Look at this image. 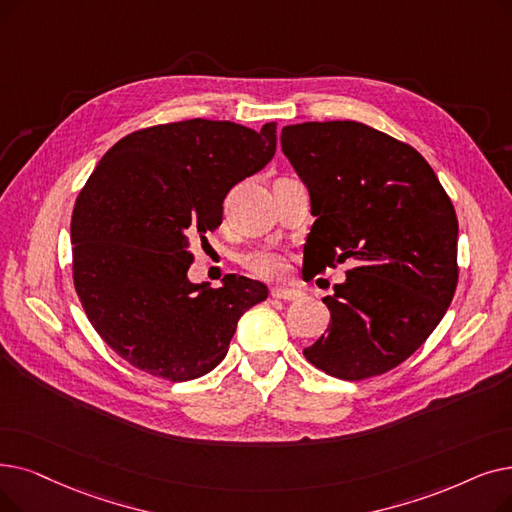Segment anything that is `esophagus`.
Masks as SVG:
<instances>
[{"label":"esophagus","mask_w":512,"mask_h":512,"mask_svg":"<svg viewBox=\"0 0 512 512\" xmlns=\"http://www.w3.org/2000/svg\"><path fill=\"white\" fill-rule=\"evenodd\" d=\"M270 295L274 299H284V301H295L301 297V293L297 291V288H286V286H274Z\"/></svg>","instance_id":"1"}]
</instances>
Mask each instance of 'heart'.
Masks as SVG:
<instances>
[{"mask_svg":"<svg viewBox=\"0 0 512 512\" xmlns=\"http://www.w3.org/2000/svg\"><path fill=\"white\" fill-rule=\"evenodd\" d=\"M244 270H249L253 276L263 278V280H276L284 276L286 272V259L280 251L276 249H255L242 257Z\"/></svg>","mask_w":512,"mask_h":512,"instance_id":"heart-1","label":"heart"}]
</instances>
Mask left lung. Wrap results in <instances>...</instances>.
<instances>
[{"mask_svg": "<svg viewBox=\"0 0 512 512\" xmlns=\"http://www.w3.org/2000/svg\"><path fill=\"white\" fill-rule=\"evenodd\" d=\"M280 142L316 215L303 268L349 263L322 299L330 324L303 355L343 381L385 374L429 339L456 293L450 196L418 150L358 121L286 125Z\"/></svg>", "mask_w": 512, "mask_h": 512, "instance_id": "left-lung-1", "label": "left lung"}]
</instances>
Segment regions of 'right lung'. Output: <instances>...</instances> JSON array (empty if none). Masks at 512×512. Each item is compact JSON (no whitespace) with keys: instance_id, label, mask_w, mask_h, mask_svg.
<instances>
[{"instance_id":"1","label":"right lung","mask_w":512,"mask_h":512,"mask_svg":"<svg viewBox=\"0 0 512 512\" xmlns=\"http://www.w3.org/2000/svg\"><path fill=\"white\" fill-rule=\"evenodd\" d=\"M276 123L188 119L129 133L81 188L73 282L87 320L125 362L182 383L226 358L240 316L268 297L257 280L192 284L190 240L221 224L228 192L268 165Z\"/></svg>"}]
</instances>
